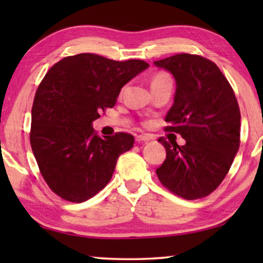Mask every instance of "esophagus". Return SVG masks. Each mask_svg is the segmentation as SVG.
Listing matches in <instances>:
<instances>
[{"label":"esophagus","instance_id":"obj_1","mask_svg":"<svg viewBox=\"0 0 263 263\" xmlns=\"http://www.w3.org/2000/svg\"><path fill=\"white\" fill-rule=\"evenodd\" d=\"M135 140L138 142H146V141H149V140H152V136L151 135H147V134H142V135H136Z\"/></svg>","mask_w":263,"mask_h":263}]
</instances>
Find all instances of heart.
Masks as SVG:
<instances>
[{"instance_id": "obj_1", "label": "heart", "mask_w": 263, "mask_h": 263, "mask_svg": "<svg viewBox=\"0 0 263 263\" xmlns=\"http://www.w3.org/2000/svg\"><path fill=\"white\" fill-rule=\"evenodd\" d=\"M166 80H170V77L166 73H164V71H160V73H157L154 75L153 78V81H166Z\"/></svg>"}]
</instances>
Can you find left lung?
<instances>
[{"label":"left lung","mask_w":263,"mask_h":263,"mask_svg":"<svg viewBox=\"0 0 263 263\" xmlns=\"http://www.w3.org/2000/svg\"><path fill=\"white\" fill-rule=\"evenodd\" d=\"M154 64L176 80L165 130L185 140L179 146L158 139L166 149V159L157 176L175 195L201 199L220 185L239 148L240 112L235 92L217 64L202 56L177 53Z\"/></svg>","instance_id":"obj_1"}]
</instances>
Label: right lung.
Returning <instances> with one entry per match:
<instances>
[{"label": "right lung", "instance_id": "right-lung-1", "mask_svg": "<svg viewBox=\"0 0 263 263\" xmlns=\"http://www.w3.org/2000/svg\"><path fill=\"white\" fill-rule=\"evenodd\" d=\"M147 67L141 60L118 62L79 53L45 74L32 106L30 141L39 171L56 195L80 203L109 183L134 136L116 133L102 139L92 122L114 107L121 88Z\"/></svg>", "mask_w": 263, "mask_h": 263}]
</instances>
